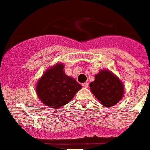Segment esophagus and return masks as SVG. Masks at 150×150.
I'll return each instance as SVG.
<instances>
[{
  "label": "esophagus",
  "mask_w": 150,
  "mask_h": 150,
  "mask_svg": "<svg viewBox=\"0 0 150 150\" xmlns=\"http://www.w3.org/2000/svg\"><path fill=\"white\" fill-rule=\"evenodd\" d=\"M89 86V84L87 82H84L82 84V87H84V88H87Z\"/></svg>",
  "instance_id": "obj_1"
}]
</instances>
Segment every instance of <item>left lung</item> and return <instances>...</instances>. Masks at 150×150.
Here are the masks:
<instances>
[{"mask_svg": "<svg viewBox=\"0 0 150 150\" xmlns=\"http://www.w3.org/2000/svg\"><path fill=\"white\" fill-rule=\"evenodd\" d=\"M95 77V81L90 84L93 94L106 107L116 105L124 96L120 79L109 70H101Z\"/></svg>", "mask_w": 150, "mask_h": 150, "instance_id": "1", "label": "left lung"}]
</instances>
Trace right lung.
Listing matches in <instances>:
<instances>
[{"mask_svg":"<svg viewBox=\"0 0 150 150\" xmlns=\"http://www.w3.org/2000/svg\"><path fill=\"white\" fill-rule=\"evenodd\" d=\"M81 88V84L65 74L64 65L57 63L39 79L36 93L47 107L55 109L69 103Z\"/></svg>","mask_w":150,"mask_h":150,"instance_id":"right-lung-1","label":"right lung"}]
</instances>
